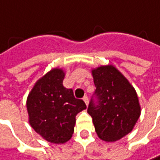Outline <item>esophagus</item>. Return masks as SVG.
Returning a JSON list of instances; mask_svg holds the SVG:
<instances>
[{
  "instance_id": "obj_1",
  "label": "esophagus",
  "mask_w": 160,
  "mask_h": 160,
  "mask_svg": "<svg viewBox=\"0 0 160 160\" xmlns=\"http://www.w3.org/2000/svg\"><path fill=\"white\" fill-rule=\"evenodd\" d=\"M83 100H84V102H85V104H86V105H88V104H89V98H88V97H87V96H84Z\"/></svg>"
}]
</instances>
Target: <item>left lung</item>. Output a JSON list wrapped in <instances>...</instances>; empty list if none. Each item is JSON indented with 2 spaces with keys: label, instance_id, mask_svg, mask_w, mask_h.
<instances>
[{
  "label": "left lung",
  "instance_id": "1",
  "mask_svg": "<svg viewBox=\"0 0 160 160\" xmlns=\"http://www.w3.org/2000/svg\"><path fill=\"white\" fill-rule=\"evenodd\" d=\"M93 77L96 91L87 112L98 136L105 142H115L128 134L140 117L136 91L112 65L93 70Z\"/></svg>",
  "mask_w": 160,
  "mask_h": 160
}]
</instances>
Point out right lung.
Here are the masks:
<instances>
[{"label":"right lung","instance_id":"add662e5","mask_svg":"<svg viewBox=\"0 0 160 160\" xmlns=\"http://www.w3.org/2000/svg\"><path fill=\"white\" fill-rule=\"evenodd\" d=\"M63 78L62 69L51 70L35 83L27 99L30 125L48 142L57 144L72 137L76 115L86 109L82 99L62 85Z\"/></svg>","mask_w":160,"mask_h":160}]
</instances>
